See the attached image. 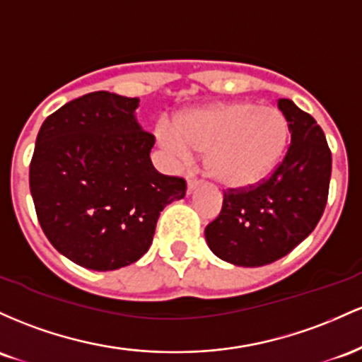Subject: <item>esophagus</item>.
Returning a JSON list of instances; mask_svg holds the SVG:
<instances>
[{
    "mask_svg": "<svg viewBox=\"0 0 362 362\" xmlns=\"http://www.w3.org/2000/svg\"><path fill=\"white\" fill-rule=\"evenodd\" d=\"M198 185H200V181H198L197 177H188V189H186V192H188V194H192L194 189L198 188Z\"/></svg>",
    "mask_w": 362,
    "mask_h": 362,
    "instance_id": "1",
    "label": "esophagus"
}]
</instances>
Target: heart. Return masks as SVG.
<instances>
[{"instance_id":"1","label":"heart","mask_w":362,"mask_h":362,"mask_svg":"<svg viewBox=\"0 0 362 362\" xmlns=\"http://www.w3.org/2000/svg\"><path fill=\"white\" fill-rule=\"evenodd\" d=\"M157 136L182 160L206 153V173L229 189H247L277 169L289 145V123L274 107L224 103L192 109L174 124H160Z\"/></svg>"}]
</instances>
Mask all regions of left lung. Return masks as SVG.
<instances>
[{
	"label": "left lung",
	"instance_id": "8db88e82",
	"mask_svg": "<svg viewBox=\"0 0 362 362\" xmlns=\"http://www.w3.org/2000/svg\"><path fill=\"white\" fill-rule=\"evenodd\" d=\"M279 109L291 132L284 160L258 186L224 193L221 214L205 227L215 257L238 267L286 257L313 233L327 205L332 153L323 129L291 99H280Z\"/></svg>",
	"mask_w": 362,
	"mask_h": 362
}]
</instances>
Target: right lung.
Segmentation results:
<instances>
[{"mask_svg": "<svg viewBox=\"0 0 362 362\" xmlns=\"http://www.w3.org/2000/svg\"><path fill=\"white\" fill-rule=\"evenodd\" d=\"M140 99L85 93L44 121L30 162L39 224L83 269L117 270L152 245L165 205L186 194L182 177L157 173L156 138L138 124Z\"/></svg>", "mask_w": 362, "mask_h": 362, "instance_id": "right-lung-1", "label": "right lung"}]
</instances>
